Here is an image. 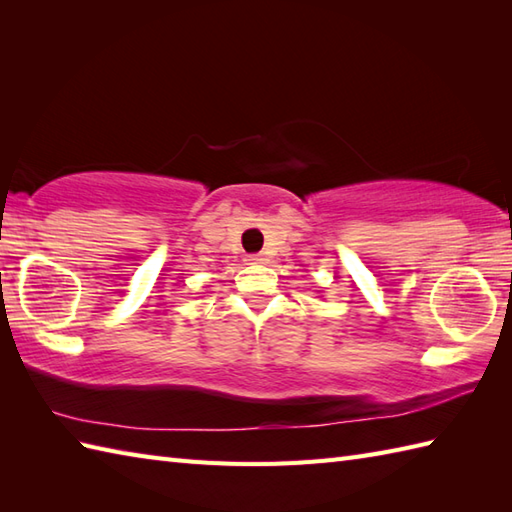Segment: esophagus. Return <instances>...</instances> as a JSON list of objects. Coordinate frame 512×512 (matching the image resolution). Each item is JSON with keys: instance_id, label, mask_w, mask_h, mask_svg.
<instances>
[{"instance_id": "esophagus-1", "label": "esophagus", "mask_w": 512, "mask_h": 512, "mask_svg": "<svg viewBox=\"0 0 512 512\" xmlns=\"http://www.w3.org/2000/svg\"><path fill=\"white\" fill-rule=\"evenodd\" d=\"M246 262H248V264H264L266 257H264L262 253H255V255H248Z\"/></svg>"}]
</instances>
